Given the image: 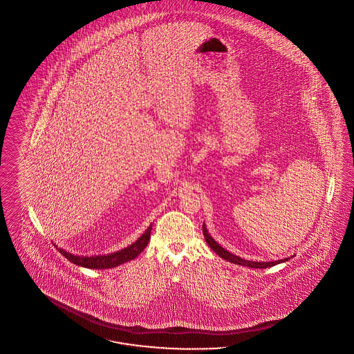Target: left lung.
Returning a JSON list of instances; mask_svg holds the SVG:
<instances>
[{"label": "left lung", "mask_w": 354, "mask_h": 354, "mask_svg": "<svg viewBox=\"0 0 354 354\" xmlns=\"http://www.w3.org/2000/svg\"><path fill=\"white\" fill-rule=\"evenodd\" d=\"M203 234H204V239L207 241V243L209 245V248L212 249L213 252L218 257H221L223 259H227L229 262L234 263V265H241V266H248V268H252V269H266V268H271V266H275L278 263H282L288 261V258H283V259H278V261H271V262H257V261H248V259H243L239 255L232 254L230 252L225 250L221 245H218L216 241L213 240L212 236L208 233L205 224H203ZM292 258V257H291Z\"/></svg>", "instance_id": "8db88e82"}]
</instances>
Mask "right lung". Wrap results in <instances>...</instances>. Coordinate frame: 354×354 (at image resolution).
<instances>
[{
  "label": "right lung",
  "mask_w": 354,
  "mask_h": 354,
  "mask_svg": "<svg viewBox=\"0 0 354 354\" xmlns=\"http://www.w3.org/2000/svg\"><path fill=\"white\" fill-rule=\"evenodd\" d=\"M151 227L153 225L147 227L141 237L136 242H133L131 245H129L127 248L115 252V253H111V254L104 255H92V257H86V255H75L72 253L66 252L64 249L59 248L57 250L60 252V254L66 257L70 262L82 266V268H86V269H112L115 266H120L122 263H127L129 261L134 259L136 257L141 254L143 249L146 248L147 242L150 240V233H151Z\"/></svg>",
  "instance_id": "right-lung-1"
}]
</instances>
